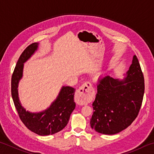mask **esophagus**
<instances>
[{
    "label": "esophagus",
    "mask_w": 154,
    "mask_h": 154,
    "mask_svg": "<svg viewBox=\"0 0 154 154\" xmlns=\"http://www.w3.org/2000/svg\"><path fill=\"white\" fill-rule=\"evenodd\" d=\"M93 90L90 82H85L77 90L75 101L79 105H86L92 98Z\"/></svg>",
    "instance_id": "esophagus-1"
}]
</instances>
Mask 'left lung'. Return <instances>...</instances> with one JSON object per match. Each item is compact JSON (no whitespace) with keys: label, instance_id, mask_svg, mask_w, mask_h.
<instances>
[{"label":"left lung","instance_id":"obj_1","mask_svg":"<svg viewBox=\"0 0 154 154\" xmlns=\"http://www.w3.org/2000/svg\"><path fill=\"white\" fill-rule=\"evenodd\" d=\"M124 79L101 77L92 103L90 126L104 134H115L128 127L139 114L145 91L144 77L136 56Z\"/></svg>","mask_w":154,"mask_h":154}]
</instances>
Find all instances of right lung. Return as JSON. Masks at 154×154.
Listing matches in <instances>:
<instances>
[{"label": "right lung", "mask_w": 154, "mask_h": 154, "mask_svg": "<svg viewBox=\"0 0 154 154\" xmlns=\"http://www.w3.org/2000/svg\"><path fill=\"white\" fill-rule=\"evenodd\" d=\"M38 43L28 45L20 56L11 77V96L20 118L31 131L41 136L54 134L66 126L75 108V89L63 86L58 96L49 108L38 113H31L23 107L18 97V83L23 75L24 63L37 50Z\"/></svg>", "instance_id": "1"}]
</instances>
